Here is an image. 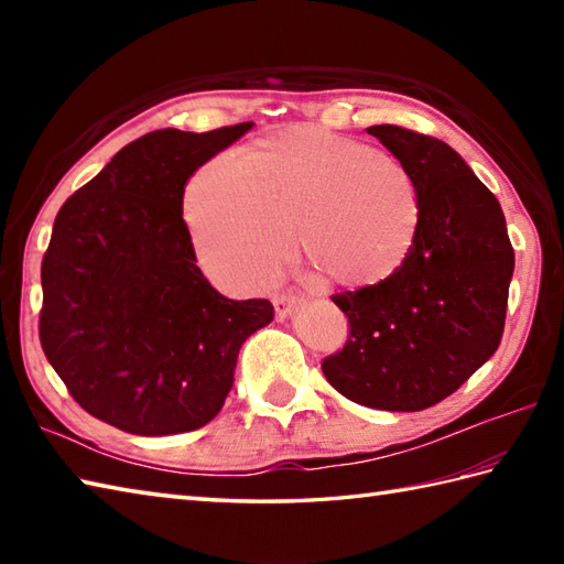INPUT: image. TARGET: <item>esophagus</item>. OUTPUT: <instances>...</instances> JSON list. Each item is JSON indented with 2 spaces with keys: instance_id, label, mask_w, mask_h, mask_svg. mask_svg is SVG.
<instances>
[{
  "instance_id": "obj_1",
  "label": "esophagus",
  "mask_w": 564,
  "mask_h": 564,
  "mask_svg": "<svg viewBox=\"0 0 564 564\" xmlns=\"http://www.w3.org/2000/svg\"><path fill=\"white\" fill-rule=\"evenodd\" d=\"M297 305V297L295 295H273V313L279 319L289 317L291 310Z\"/></svg>"
}]
</instances>
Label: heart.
<instances>
[{
  "label": "heart",
  "instance_id": "obj_1",
  "mask_svg": "<svg viewBox=\"0 0 564 564\" xmlns=\"http://www.w3.org/2000/svg\"><path fill=\"white\" fill-rule=\"evenodd\" d=\"M184 220L203 269L232 289H263L291 230L327 283L368 289L410 257L422 194L392 154L297 126L203 164L184 191Z\"/></svg>",
  "mask_w": 564,
  "mask_h": 564
}]
</instances>
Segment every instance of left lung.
Listing matches in <instances>:
<instances>
[{
    "label": "left lung",
    "mask_w": 564,
    "mask_h": 564,
    "mask_svg": "<svg viewBox=\"0 0 564 564\" xmlns=\"http://www.w3.org/2000/svg\"><path fill=\"white\" fill-rule=\"evenodd\" d=\"M366 130L414 174L422 223L388 281L332 295L349 337L322 373L356 404L419 412L497 351L513 247L499 200L446 142L390 123Z\"/></svg>",
    "instance_id": "1"
}]
</instances>
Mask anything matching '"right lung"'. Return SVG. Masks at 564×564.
<instances>
[{"mask_svg": "<svg viewBox=\"0 0 564 564\" xmlns=\"http://www.w3.org/2000/svg\"><path fill=\"white\" fill-rule=\"evenodd\" d=\"M251 123L130 142L59 208L41 263L43 354L84 412L128 434L200 429L235 382L239 346L273 319L196 267L188 176Z\"/></svg>", "mask_w": 564, "mask_h": 564, "instance_id": "obj_1", "label": "right lung"}]
</instances>
